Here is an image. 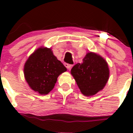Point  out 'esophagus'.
I'll return each instance as SVG.
<instances>
[{"label":"esophagus","mask_w":133,"mask_h":133,"mask_svg":"<svg viewBox=\"0 0 133 133\" xmlns=\"http://www.w3.org/2000/svg\"><path fill=\"white\" fill-rule=\"evenodd\" d=\"M64 65H65V67H66L69 70H71V68H72V66H73L72 65L69 64H67V63H65V64H64Z\"/></svg>","instance_id":"34e87169"}]
</instances>
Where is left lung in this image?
Segmentation results:
<instances>
[{
  "mask_svg": "<svg viewBox=\"0 0 133 133\" xmlns=\"http://www.w3.org/2000/svg\"><path fill=\"white\" fill-rule=\"evenodd\" d=\"M82 61L74 65L71 73L82 94L92 96L106 86L109 77V67L103 57L92 52L87 53Z\"/></svg>",
  "mask_w": 133,
  "mask_h": 133,
  "instance_id": "obj_1",
  "label": "left lung"
}]
</instances>
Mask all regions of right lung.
<instances>
[{
  "label": "right lung",
  "mask_w": 133,
  "mask_h": 133,
  "mask_svg": "<svg viewBox=\"0 0 133 133\" xmlns=\"http://www.w3.org/2000/svg\"><path fill=\"white\" fill-rule=\"evenodd\" d=\"M66 71L51 49L44 47H39L30 55L24 68V77L29 86L41 95L50 92L59 76Z\"/></svg>",
  "instance_id": "1"
}]
</instances>
